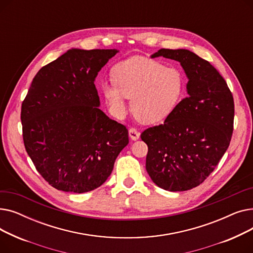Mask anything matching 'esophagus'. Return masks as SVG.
<instances>
[{
  "instance_id": "esophagus-1",
  "label": "esophagus",
  "mask_w": 253,
  "mask_h": 253,
  "mask_svg": "<svg viewBox=\"0 0 253 253\" xmlns=\"http://www.w3.org/2000/svg\"><path fill=\"white\" fill-rule=\"evenodd\" d=\"M129 136L132 140H137L140 136V133L135 128H130L129 129Z\"/></svg>"
}]
</instances>
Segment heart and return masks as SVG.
<instances>
[{"mask_svg": "<svg viewBox=\"0 0 253 253\" xmlns=\"http://www.w3.org/2000/svg\"><path fill=\"white\" fill-rule=\"evenodd\" d=\"M112 78L114 86L104 85L103 94L113 111L124 115L125 97L131 98L132 113L145 124L161 122L169 117L183 94L182 74L147 57L135 56L118 63Z\"/></svg>", "mask_w": 253, "mask_h": 253, "instance_id": "heart-1", "label": "heart"}]
</instances>
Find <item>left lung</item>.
I'll list each match as a JSON object with an SVG mask.
<instances>
[{"instance_id": "8db88e82", "label": "left lung", "mask_w": 253, "mask_h": 253, "mask_svg": "<svg viewBox=\"0 0 253 253\" xmlns=\"http://www.w3.org/2000/svg\"><path fill=\"white\" fill-rule=\"evenodd\" d=\"M179 61L187 75L188 96L163 124L145 129V169L166 191L201 184L228 150L234 129V98L227 82L209 61L185 49H160L152 58Z\"/></svg>"}]
</instances>
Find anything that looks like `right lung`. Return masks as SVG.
<instances>
[{"mask_svg":"<svg viewBox=\"0 0 253 253\" xmlns=\"http://www.w3.org/2000/svg\"><path fill=\"white\" fill-rule=\"evenodd\" d=\"M116 49H72L40 70L21 104L26 152L43 178L86 193L111 175L129 142L126 126L101 110L95 78Z\"/></svg>","mask_w":253,"mask_h":253,"instance_id":"right-lung-1","label":"right lung"}]
</instances>
